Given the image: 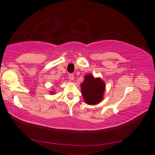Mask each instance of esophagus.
I'll list each match as a JSON object with an SVG mask.
<instances>
[{"label": "esophagus", "instance_id": "obj_1", "mask_svg": "<svg viewBox=\"0 0 155 155\" xmlns=\"http://www.w3.org/2000/svg\"><path fill=\"white\" fill-rule=\"evenodd\" d=\"M68 77H69V78L71 81H73L74 80V74H71V73H70V74H68Z\"/></svg>", "mask_w": 155, "mask_h": 155}]
</instances>
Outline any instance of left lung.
Wrapping results in <instances>:
<instances>
[{
	"instance_id": "obj_1",
	"label": "left lung",
	"mask_w": 155,
	"mask_h": 155,
	"mask_svg": "<svg viewBox=\"0 0 155 155\" xmlns=\"http://www.w3.org/2000/svg\"><path fill=\"white\" fill-rule=\"evenodd\" d=\"M105 84L100 78H94L91 74L86 75L83 83H81V91L85 103L94 105L101 102Z\"/></svg>"
}]
</instances>
